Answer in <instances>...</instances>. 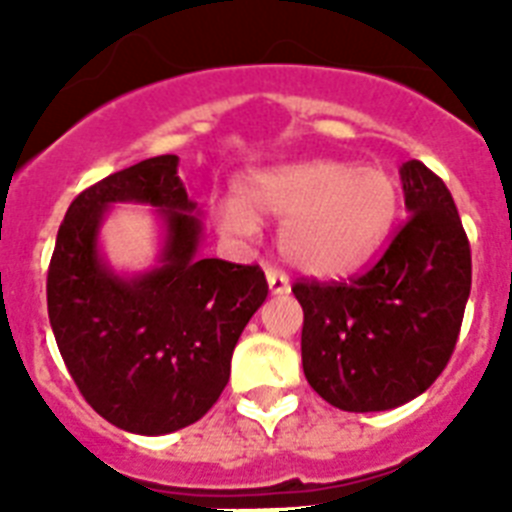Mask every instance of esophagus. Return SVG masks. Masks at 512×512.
Segmentation results:
<instances>
[{"label":"esophagus","mask_w":512,"mask_h":512,"mask_svg":"<svg viewBox=\"0 0 512 512\" xmlns=\"http://www.w3.org/2000/svg\"><path fill=\"white\" fill-rule=\"evenodd\" d=\"M265 279H268V289H271V295H289V279L284 276L281 271H276V268H268L265 271Z\"/></svg>","instance_id":"obj_1"}]
</instances>
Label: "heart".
<instances>
[{
  "label": "heart",
  "instance_id": "1",
  "mask_svg": "<svg viewBox=\"0 0 512 512\" xmlns=\"http://www.w3.org/2000/svg\"><path fill=\"white\" fill-rule=\"evenodd\" d=\"M212 215L236 239L255 236L257 217L281 220V257L308 276L337 279L380 252L396 223L398 185L380 167L292 162L249 175L239 199L217 201Z\"/></svg>",
  "mask_w": 512,
  "mask_h": 512
}]
</instances>
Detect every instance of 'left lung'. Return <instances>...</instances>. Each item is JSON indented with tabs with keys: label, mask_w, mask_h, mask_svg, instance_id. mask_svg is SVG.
Returning a JSON list of instances; mask_svg holds the SVG:
<instances>
[{
	"label": "left lung",
	"mask_w": 512,
	"mask_h": 512,
	"mask_svg": "<svg viewBox=\"0 0 512 512\" xmlns=\"http://www.w3.org/2000/svg\"><path fill=\"white\" fill-rule=\"evenodd\" d=\"M409 220L380 263L348 284L300 281L303 372L342 412H388L436 382L470 297V244L444 180L401 164Z\"/></svg>",
	"instance_id": "8db88e82"
}]
</instances>
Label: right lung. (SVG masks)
<instances>
[{"label": "right lung", "instance_id": "1", "mask_svg": "<svg viewBox=\"0 0 512 512\" xmlns=\"http://www.w3.org/2000/svg\"><path fill=\"white\" fill-rule=\"evenodd\" d=\"M177 164L154 156L79 193L47 273L52 335L76 388L103 420L138 436L175 433L212 409L268 297L257 265L199 257L204 223ZM114 203L155 207L163 244L146 272L119 274L99 249Z\"/></svg>", "mask_w": 512, "mask_h": 512}]
</instances>
